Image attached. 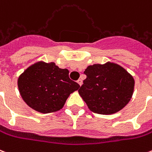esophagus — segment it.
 Listing matches in <instances>:
<instances>
[{
  "label": "esophagus",
  "instance_id": "1",
  "mask_svg": "<svg viewBox=\"0 0 152 152\" xmlns=\"http://www.w3.org/2000/svg\"><path fill=\"white\" fill-rule=\"evenodd\" d=\"M77 83L80 84V86H81V85L83 84V81H82V80H80V79H79L78 80H77Z\"/></svg>",
  "mask_w": 152,
  "mask_h": 152
}]
</instances>
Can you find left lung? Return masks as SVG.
Segmentation results:
<instances>
[{
	"label": "left lung",
	"mask_w": 152,
	"mask_h": 152,
	"mask_svg": "<svg viewBox=\"0 0 152 152\" xmlns=\"http://www.w3.org/2000/svg\"><path fill=\"white\" fill-rule=\"evenodd\" d=\"M87 78L79 89L91 112L111 115L119 112L132 96L135 80L132 76L117 64L89 65L84 72Z\"/></svg>",
	"instance_id": "1"
}]
</instances>
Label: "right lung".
I'll return each instance as SVG.
<instances>
[{
  "instance_id": "add662e5",
  "label": "right lung",
  "mask_w": 152,
  "mask_h": 152,
  "mask_svg": "<svg viewBox=\"0 0 152 152\" xmlns=\"http://www.w3.org/2000/svg\"><path fill=\"white\" fill-rule=\"evenodd\" d=\"M68 69L55 63L39 61L19 76L17 85L24 101L31 108L41 113L61 110L71 93L80 88L68 76Z\"/></svg>"
}]
</instances>
